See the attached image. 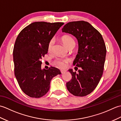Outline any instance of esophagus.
<instances>
[{
	"label": "esophagus",
	"instance_id": "obj_1",
	"mask_svg": "<svg viewBox=\"0 0 121 121\" xmlns=\"http://www.w3.org/2000/svg\"><path fill=\"white\" fill-rule=\"evenodd\" d=\"M60 71H61V73H64L66 71L65 70H60Z\"/></svg>",
	"mask_w": 121,
	"mask_h": 121
}]
</instances>
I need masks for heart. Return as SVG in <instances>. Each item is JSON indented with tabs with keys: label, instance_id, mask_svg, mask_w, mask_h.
Returning <instances> with one entry per match:
<instances>
[{
	"label": "heart",
	"instance_id": "1",
	"mask_svg": "<svg viewBox=\"0 0 121 121\" xmlns=\"http://www.w3.org/2000/svg\"><path fill=\"white\" fill-rule=\"evenodd\" d=\"M63 43H64L66 47L68 48H70L71 47H74L75 46V40L73 38L70 36L69 35H65L61 38ZM54 44V39H51L48 43V50L49 51H51L52 50L53 46ZM69 59H56L55 62L56 65L59 66L61 68H65L66 67V64L69 62Z\"/></svg>",
	"mask_w": 121,
	"mask_h": 121
}]
</instances>
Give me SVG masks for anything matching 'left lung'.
<instances>
[{"label": "left lung", "instance_id": "obj_1", "mask_svg": "<svg viewBox=\"0 0 121 121\" xmlns=\"http://www.w3.org/2000/svg\"><path fill=\"white\" fill-rule=\"evenodd\" d=\"M62 30L78 39V53L73 65L81 68L78 73L69 70L72 78L66 83V87L74 96H85L96 88L103 74L107 52L104 40L101 34L86 21L69 22Z\"/></svg>", "mask_w": 121, "mask_h": 121}]
</instances>
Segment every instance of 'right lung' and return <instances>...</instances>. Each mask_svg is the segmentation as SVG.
<instances>
[{
    "instance_id": "1",
    "label": "right lung",
    "mask_w": 121,
    "mask_h": 121,
    "mask_svg": "<svg viewBox=\"0 0 121 121\" xmlns=\"http://www.w3.org/2000/svg\"><path fill=\"white\" fill-rule=\"evenodd\" d=\"M63 22H35L23 29L15 40L13 56L14 74L20 87L30 97L40 98L47 94L50 81L58 69L41 68L40 59L48 52V44Z\"/></svg>"
}]
</instances>
